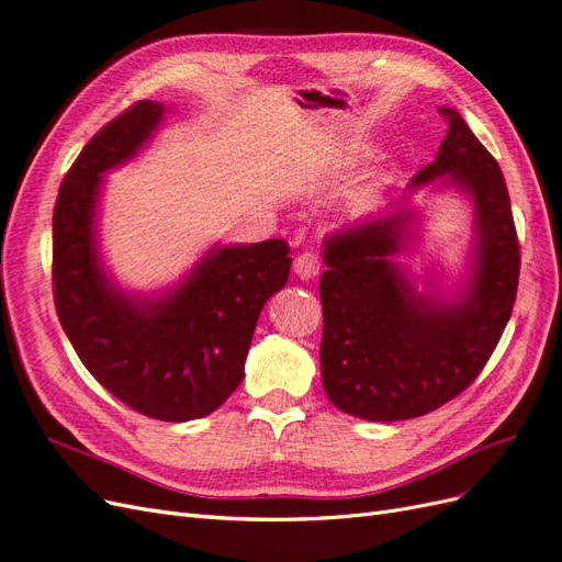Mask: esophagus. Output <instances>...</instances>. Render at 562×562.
<instances>
[{
  "label": "esophagus",
  "mask_w": 562,
  "mask_h": 562,
  "mask_svg": "<svg viewBox=\"0 0 562 562\" xmlns=\"http://www.w3.org/2000/svg\"><path fill=\"white\" fill-rule=\"evenodd\" d=\"M295 274L302 279V281H310L314 279L318 271H321V258L314 252V250H304L300 252L295 258Z\"/></svg>",
  "instance_id": "34e87169"
}]
</instances>
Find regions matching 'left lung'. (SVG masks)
I'll list each match as a JSON object with an SVG mask.
<instances>
[{
    "mask_svg": "<svg viewBox=\"0 0 562 562\" xmlns=\"http://www.w3.org/2000/svg\"><path fill=\"white\" fill-rule=\"evenodd\" d=\"M448 133L411 187L448 178L473 199L479 262L467 297L438 307L415 295L389 258L411 213H394L333 236L323 302L321 378L335 407L370 422L427 415L481 375L514 312L520 246L497 159L459 112L440 108Z\"/></svg>",
    "mask_w": 562,
    "mask_h": 562,
    "instance_id": "obj_1",
    "label": "left lung"
}]
</instances>
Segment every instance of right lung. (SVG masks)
I'll list each match as a JSON object with an SVG mask.
<instances>
[{"label": "right lung", "instance_id": "1", "mask_svg": "<svg viewBox=\"0 0 562 562\" xmlns=\"http://www.w3.org/2000/svg\"><path fill=\"white\" fill-rule=\"evenodd\" d=\"M164 108L138 100L83 145L54 209V302L91 375L131 411L161 422L206 417L244 380L265 302L285 285L291 246L269 239L213 250L176 293L133 302L98 265L93 211L100 173L135 155Z\"/></svg>", "mask_w": 562, "mask_h": 562}]
</instances>
